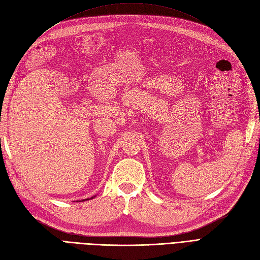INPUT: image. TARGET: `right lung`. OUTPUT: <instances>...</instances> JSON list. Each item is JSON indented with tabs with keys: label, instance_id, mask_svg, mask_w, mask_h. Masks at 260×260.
Segmentation results:
<instances>
[{
	"label": "right lung",
	"instance_id": "1",
	"mask_svg": "<svg viewBox=\"0 0 260 260\" xmlns=\"http://www.w3.org/2000/svg\"><path fill=\"white\" fill-rule=\"evenodd\" d=\"M93 198H94V196H93ZM93 198H91V199H93ZM89 200H90V199H86V200H82V202H83V201H89Z\"/></svg>",
	"mask_w": 260,
	"mask_h": 260
}]
</instances>
